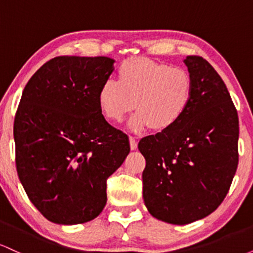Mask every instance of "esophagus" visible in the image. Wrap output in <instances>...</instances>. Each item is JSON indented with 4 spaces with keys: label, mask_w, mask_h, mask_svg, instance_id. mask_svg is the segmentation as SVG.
I'll use <instances>...</instances> for the list:
<instances>
[{
    "label": "esophagus",
    "mask_w": 253,
    "mask_h": 253,
    "mask_svg": "<svg viewBox=\"0 0 253 253\" xmlns=\"http://www.w3.org/2000/svg\"><path fill=\"white\" fill-rule=\"evenodd\" d=\"M129 145H130V150L136 149V146H138V141H136L135 136H129Z\"/></svg>",
    "instance_id": "esophagus-1"
}]
</instances>
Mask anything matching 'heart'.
Returning <instances> with one entry per match:
<instances>
[{"instance_id":"1","label":"heart","mask_w":253,"mask_h":253,"mask_svg":"<svg viewBox=\"0 0 253 253\" xmlns=\"http://www.w3.org/2000/svg\"><path fill=\"white\" fill-rule=\"evenodd\" d=\"M194 84L181 66H171L145 57L126 59L118 71V82L109 80L98 91V107L107 120L121 123L133 109L129 128L164 132L172 128L189 108Z\"/></svg>"}]
</instances>
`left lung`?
Listing matches in <instances>:
<instances>
[{"label":"left lung","mask_w":253,"mask_h":253,"mask_svg":"<svg viewBox=\"0 0 253 253\" xmlns=\"http://www.w3.org/2000/svg\"><path fill=\"white\" fill-rule=\"evenodd\" d=\"M194 84L189 108L172 128L141 139L143 197L151 215L185 225L221 205L239 162V119L225 83L200 56L184 59Z\"/></svg>","instance_id":"8db88e82"}]
</instances>
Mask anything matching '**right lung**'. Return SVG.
I'll list each match as a JSON object with an SVG mask.
<instances>
[{
  "instance_id": "add662e5",
  "label": "right lung",
  "mask_w": 253,
  "mask_h": 253,
  "mask_svg": "<svg viewBox=\"0 0 253 253\" xmlns=\"http://www.w3.org/2000/svg\"><path fill=\"white\" fill-rule=\"evenodd\" d=\"M108 57L59 56L26 84L14 120L17 175L50 221L95 219L107 179L129 153L128 136L107 123L98 91L114 69Z\"/></svg>"
}]
</instances>
